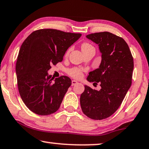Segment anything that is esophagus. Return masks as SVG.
I'll return each mask as SVG.
<instances>
[{"instance_id": "obj_1", "label": "esophagus", "mask_w": 149, "mask_h": 149, "mask_svg": "<svg viewBox=\"0 0 149 149\" xmlns=\"http://www.w3.org/2000/svg\"><path fill=\"white\" fill-rule=\"evenodd\" d=\"M77 83H78V82H77V81L72 80V86H74V85H75V84H77Z\"/></svg>"}]
</instances>
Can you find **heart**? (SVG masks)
<instances>
[{"label": "heart", "mask_w": 149, "mask_h": 149, "mask_svg": "<svg viewBox=\"0 0 149 149\" xmlns=\"http://www.w3.org/2000/svg\"><path fill=\"white\" fill-rule=\"evenodd\" d=\"M81 51L84 53V52L88 51V50H91V49H95V48L93 45H91V44L88 42H83L81 45ZM70 49L67 51V53H68ZM68 74L70 75L71 77H74V78L75 79H79L81 78V76H82V72L80 69L78 68H73L71 69H69V70L67 71Z\"/></svg>", "instance_id": "heart-1"}]
</instances>
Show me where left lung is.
Returning <instances> with one entry per match:
<instances>
[{
	"instance_id": "left-lung-1",
	"label": "left lung",
	"mask_w": 149,
	"mask_h": 149,
	"mask_svg": "<svg viewBox=\"0 0 149 149\" xmlns=\"http://www.w3.org/2000/svg\"><path fill=\"white\" fill-rule=\"evenodd\" d=\"M86 38L97 44L102 54L99 68L89 73L87 80L99 83L101 88L96 91L85 86L81 108L89 118L101 120L116 111L131 86L133 56L126 42L113 33H94Z\"/></svg>"
}]
</instances>
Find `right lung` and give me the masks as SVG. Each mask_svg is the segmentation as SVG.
I'll list each match as a JSON object with an SVG mask.
<instances>
[{"label": "right lung", "instance_id": "obj_1", "mask_svg": "<svg viewBox=\"0 0 149 149\" xmlns=\"http://www.w3.org/2000/svg\"><path fill=\"white\" fill-rule=\"evenodd\" d=\"M81 36L41 29L33 32L23 42L16 63L17 79L21 98L31 111L48 116L59 109L72 80L65 75L53 80L47 72L52 65L62 61L68 48Z\"/></svg>", "mask_w": 149, "mask_h": 149}]
</instances>
